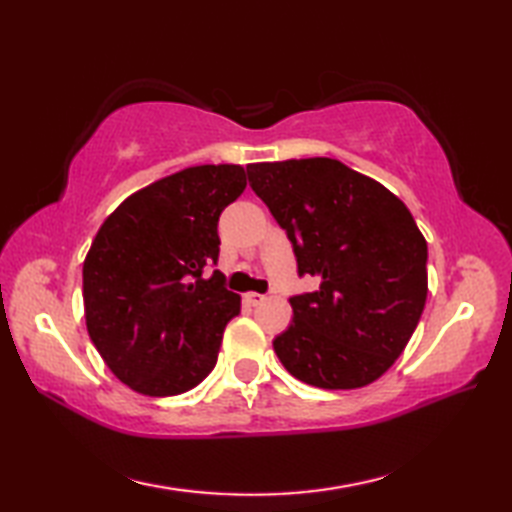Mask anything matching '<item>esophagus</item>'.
<instances>
[{
    "label": "esophagus",
    "instance_id": "obj_1",
    "mask_svg": "<svg viewBox=\"0 0 512 512\" xmlns=\"http://www.w3.org/2000/svg\"><path fill=\"white\" fill-rule=\"evenodd\" d=\"M244 301L248 303V306H259V303H264L266 297L259 295V292H246L244 295Z\"/></svg>",
    "mask_w": 512,
    "mask_h": 512
}]
</instances>
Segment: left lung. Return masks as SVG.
Returning a JSON list of instances; mask_svg holds the SVG:
<instances>
[{"instance_id": "obj_1", "label": "left lung", "mask_w": 512, "mask_h": 512, "mask_svg": "<svg viewBox=\"0 0 512 512\" xmlns=\"http://www.w3.org/2000/svg\"><path fill=\"white\" fill-rule=\"evenodd\" d=\"M248 182L288 233L299 275L319 290L290 297L273 341L301 383L356 389L405 350L427 301V242L400 198L334 158L248 165Z\"/></svg>"}]
</instances>
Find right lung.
<instances>
[{
  "label": "right lung",
  "mask_w": 512,
  "mask_h": 512,
  "mask_svg": "<svg viewBox=\"0 0 512 512\" xmlns=\"http://www.w3.org/2000/svg\"><path fill=\"white\" fill-rule=\"evenodd\" d=\"M246 189L239 165H200L129 195L83 262L85 325L112 374L143 396H178L217 363L242 299L224 288L217 220Z\"/></svg>",
  "instance_id": "obj_1"
}]
</instances>
